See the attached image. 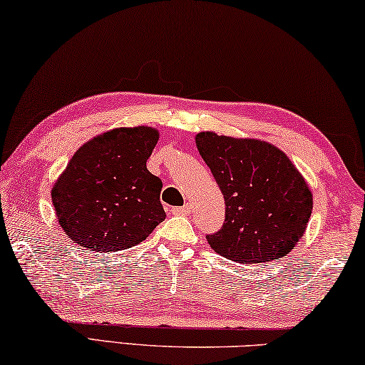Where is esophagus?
Returning <instances> with one entry per match:
<instances>
[{"mask_svg":"<svg viewBox=\"0 0 365 365\" xmlns=\"http://www.w3.org/2000/svg\"><path fill=\"white\" fill-rule=\"evenodd\" d=\"M173 215H189L190 213V205H182V207H175L171 208Z\"/></svg>","mask_w":365,"mask_h":365,"instance_id":"obj_1","label":"esophagus"}]
</instances>
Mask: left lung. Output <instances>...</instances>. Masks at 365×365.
Wrapping results in <instances>:
<instances>
[{
  "mask_svg": "<svg viewBox=\"0 0 365 365\" xmlns=\"http://www.w3.org/2000/svg\"><path fill=\"white\" fill-rule=\"evenodd\" d=\"M200 157L225 197V225L207 241L241 264H262L291 252L306 232L314 199L283 150L259 139L195 135Z\"/></svg>",
  "mask_w": 365,
  "mask_h": 365,
  "instance_id": "1",
  "label": "left lung"
}]
</instances>
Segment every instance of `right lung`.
Segmentation results:
<instances>
[{
	"instance_id": "1",
	"label": "right lung",
	"mask_w": 365,
	"mask_h": 365,
	"mask_svg": "<svg viewBox=\"0 0 365 365\" xmlns=\"http://www.w3.org/2000/svg\"><path fill=\"white\" fill-rule=\"evenodd\" d=\"M155 128H115L79 147L51 187L56 220L77 246L116 252L145 241L163 222L161 179L147 170Z\"/></svg>"
}]
</instances>
